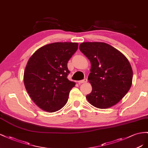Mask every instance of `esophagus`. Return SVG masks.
<instances>
[{
  "label": "esophagus",
  "mask_w": 148,
  "mask_h": 148,
  "mask_svg": "<svg viewBox=\"0 0 148 148\" xmlns=\"http://www.w3.org/2000/svg\"><path fill=\"white\" fill-rule=\"evenodd\" d=\"M87 82V79H84L83 80H81V81H78V83H79V84H83V83H86Z\"/></svg>",
  "instance_id": "esophagus-1"
}]
</instances>
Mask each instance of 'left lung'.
<instances>
[{
    "instance_id": "left-lung-1",
    "label": "left lung",
    "mask_w": 148,
    "mask_h": 148,
    "mask_svg": "<svg viewBox=\"0 0 148 148\" xmlns=\"http://www.w3.org/2000/svg\"><path fill=\"white\" fill-rule=\"evenodd\" d=\"M80 51L91 63L88 80L92 90L86 98L99 108H107L120 102L132 86L133 71L123 54L102 42H85Z\"/></svg>"
}]
</instances>
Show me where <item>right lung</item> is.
<instances>
[{"label":"right lung","instance_id":"right-lung-1","mask_svg":"<svg viewBox=\"0 0 148 148\" xmlns=\"http://www.w3.org/2000/svg\"><path fill=\"white\" fill-rule=\"evenodd\" d=\"M78 49L77 43L57 42L33 53L25 67L23 80L32 100L41 109L54 112L66 104L75 82L67 79V62Z\"/></svg>","mask_w":148,"mask_h":148}]
</instances>
